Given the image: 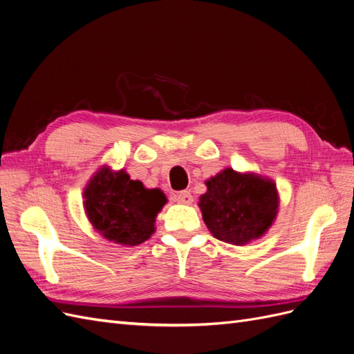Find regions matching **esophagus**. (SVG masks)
Here are the masks:
<instances>
[{
    "mask_svg": "<svg viewBox=\"0 0 354 354\" xmlns=\"http://www.w3.org/2000/svg\"><path fill=\"white\" fill-rule=\"evenodd\" d=\"M174 199H176L178 203H185V205H190V203L194 202V198H192L190 192H187V190L178 192V194L174 196Z\"/></svg>",
    "mask_w": 354,
    "mask_h": 354,
    "instance_id": "34e87169",
    "label": "esophagus"
}]
</instances>
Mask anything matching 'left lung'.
Wrapping results in <instances>:
<instances>
[{"mask_svg": "<svg viewBox=\"0 0 354 354\" xmlns=\"http://www.w3.org/2000/svg\"><path fill=\"white\" fill-rule=\"evenodd\" d=\"M205 185L207 192L199 198V208L214 238L245 245L263 236L273 224L279 208L273 180L226 168Z\"/></svg>", "mask_w": 354, "mask_h": 354, "instance_id": "8db88e82", "label": "left lung"}]
</instances>
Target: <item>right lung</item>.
<instances>
[{"label":"right lung","instance_id":"right-lung-1","mask_svg":"<svg viewBox=\"0 0 354 354\" xmlns=\"http://www.w3.org/2000/svg\"><path fill=\"white\" fill-rule=\"evenodd\" d=\"M167 203L159 189H146L124 169L102 167L84 189L85 214L103 238L136 246L155 232L158 212Z\"/></svg>","mask_w":354,"mask_h":354}]
</instances>
